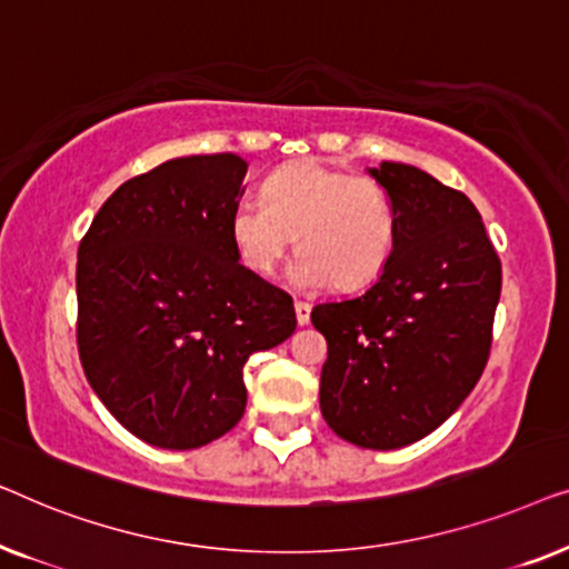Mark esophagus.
Returning a JSON list of instances; mask_svg holds the SVG:
<instances>
[{
  "label": "esophagus",
  "instance_id": "esophagus-1",
  "mask_svg": "<svg viewBox=\"0 0 569 569\" xmlns=\"http://www.w3.org/2000/svg\"><path fill=\"white\" fill-rule=\"evenodd\" d=\"M293 309H296V322H299L301 327H303V325H309V315H311V303H309V301H301V299H296V303H293Z\"/></svg>",
  "mask_w": 569,
  "mask_h": 569
}]
</instances>
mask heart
I'll return each mask as SVG.
<instances>
[{"label":"heart","instance_id":"b5f03b06","mask_svg":"<svg viewBox=\"0 0 569 569\" xmlns=\"http://www.w3.org/2000/svg\"><path fill=\"white\" fill-rule=\"evenodd\" d=\"M262 203L231 208L229 239L254 276H273L296 239V276L358 291L389 266L397 208L379 180L319 162L278 167L262 182Z\"/></svg>","mask_w":569,"mask_h":569}]
</instances>
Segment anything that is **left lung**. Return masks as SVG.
Masks as SVG:
<instances>
[{
	"mask_svg": "<svg viewBox=\"0 0 569 569\" xmlns=\"http://www.w3.org/2000/svg\"><path fill=\"white\" fill-rule=\"evenodd\" d=\"M397 208L389 266L366 293L317 303L325 335L319 407L342 441L410 446L459 410L492 346L502 268L482 216L412 164L373 167Z\"/></svg>",
	"mask_w": 569,
	"mask_h": 569,
	"instance_id": "8db88e82",
	"label": "left lung"
}]
</instances>
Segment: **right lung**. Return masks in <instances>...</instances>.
<instances>
[{
  "mask_svg": "<svg viewBox=\"0 0 569 569\" xmlns=\"http://www.w3.org/2000/svg\"><path fill=\"white\" fill-rule=\"evenodd\" d=\"M247 162L180 157L108 198L79 242L84 376L136 438L188 451L244 415L242 368L296 330L293 299L239 262L229 239Z\"/></svg>",
  "mask_w": 569,
  "mask_h": 569,
  "instance_id": "right-lung-1",
  "label": "right lung"
}]
</instances>
